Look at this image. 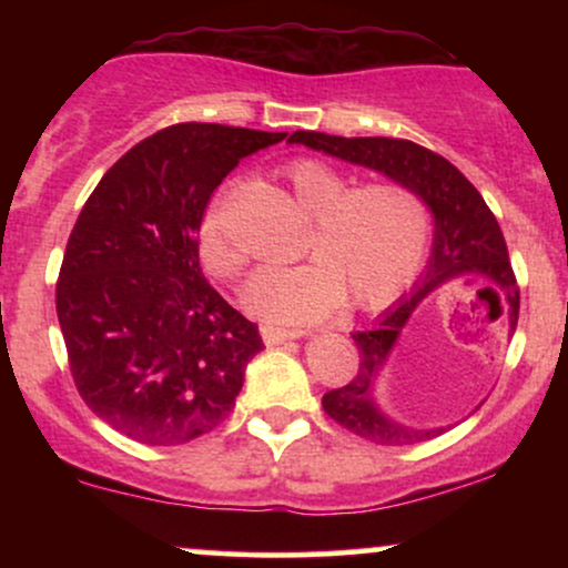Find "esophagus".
<instances>
[{"mask_svg": "<svg viewBox=\"0 0 568 568\" xmlns=\"http://www.w3.org/2000/svg\"><path fill=\"white\" fill-rule=\"evenodd\" d=\"M302 336H310V334L298 328H272V325H264L262 328L264 344H270V347H275V344H283V342H293V338H302Z\"/></svg>", "mask_w": 568, "mask_h": 568, "instance_id": "esophagus-1", "label": "esophagus"}]
</instances>
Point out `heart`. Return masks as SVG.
Wrapping results in <instances>:
<instances>
[{
  "instance_id": "1",
  "label": "heart",
  "mask_w": 568,
  "mask_h": 568,
  "mask_svg": "<svg viewBox=\"0 0 568 568\" xmlns=\"http://www.w3.org/2000/svg\"><path fill=\"white\" fill-rule=\"evenodd\" d=\"M283 179L312 230L302 256L310 262L256 272L243 291L251 315L266 323H315L347 298L368 310L400 296L427 258L433 216L419 192L400 181L349 186L347 175L321 160H293ZM200 262L213 277L232 283L243 275L245 253L232 243L219 207L197 234Z\"/></svg>"
}]
</instances>
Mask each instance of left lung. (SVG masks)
<instances>
[{
	"label": "left lung",
	"instance_id": "1",
	"mask_svg": "<svg viewBox=\"0 0 568 568\" xmlns=\"http://www.w3.org/2000/svg\"><path fill=\"white\" fill-rule=\"evenodd\" d=\"M291 143L325 152L331 158L347 160L352 165L379 171L387 179L400 181L422 194L435 219L433 253L425 275L416 280L414 291L406 293L395 306L379 317L371 331H355L357 352H361V368L344 387L331 389L323 395V408L336 425L347 427L349 433L361 435L379 446H410L429 438H438L446 427L416 429L382 414L374 400V387L379 371L387 363L403 325L414 315L433 291L452 280L484 275L491 280L488 288L501 291L510 306V334L518 325L520 291L515 283L507 243L501 230L488 211L486 200L470 181L440 154L429 152L414 141L403 139H342V135L315 133V130H296L288 139Z\"/></svg>",
	"mask_w": 568,
	"mask_h": 568
}]
</instances>
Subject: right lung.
<instances>
[{
    "instance_id": "1",
    "label": "right lung",
    "mask_w": 568,
    "mask_h": 568,
    "mask_svg": "<svg viewBox=\"0 0 568 568\" xmlns=\"http://www.w3.org/2000/svg\"><path fill=\"white\" fill-rule=\"evenodd\" d=\"M283 139L181 122L135 143L84 202L55 310L77 389L116 433L181 446L234 408L264 342L202 275L197 234L237 162Z\"/></svg>"
}]
</instances>
